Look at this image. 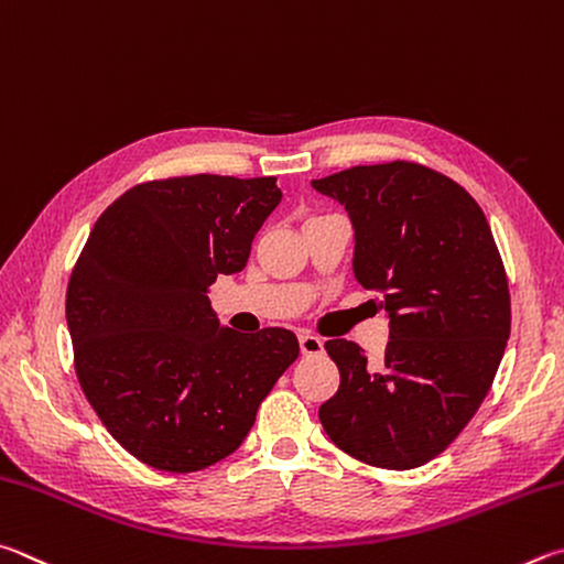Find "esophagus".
Returning <instances> with one entry per match:
<instances>
[{
  "label": "esophagus",
  "instance_id": "1",
  "mask_svg": "<svg viewBox=\"0 0 564 564\" xmlns=\"http://www.w3.org/2000/svg\"><path fill=\"white\" fill-rule=\"evenodd\" d=\"M300 349L304 357H319V354L324 351V341L319 337H314V334L310 332H302L300 334Z\"/></svg>",
  "mask_w": 564,
  "mask_h": 564
}]
</instances>
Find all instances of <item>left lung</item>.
<instances>
[{"label":"left lung","instance_id":"left-lung-1","mask_svg":"<svg viewBox=\"0 0 564 564\" xmlns=\"http://www.w3.org/2000/svg\"><path fill=\"white\" fill-rule=\"evenodd\" d=\"M354 227V276L381 292L383 361L359 344H324L339 391L319 421L334 446L377 468H419L466 429L510 337V292L480 205L426 165H357L312 181Z\"/></svg>","mask_w":564,"mask_h":564}]
</instances>
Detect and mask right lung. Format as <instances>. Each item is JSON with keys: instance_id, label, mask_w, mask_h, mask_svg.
I'll use <instances>...</instances> for the list:
<instances>
[{"instance_id": "add662e5", "label": "right lung", "mask_w": 564, "mask_h": 564, "mask_svg": "<svg viewBox=\"0 0 564 564\" xmlns=\"http://www.w3.org/2000/svg\"><path fill=\"white\" fill-rule=\"evenodd\" d=\"M280 200L276 177H167L126 191L88 235L66 290L76 377L145 466L195 473L230 456L300 357L290 329L232 332L207 300Z\"/></svg>"}]
</instances>
